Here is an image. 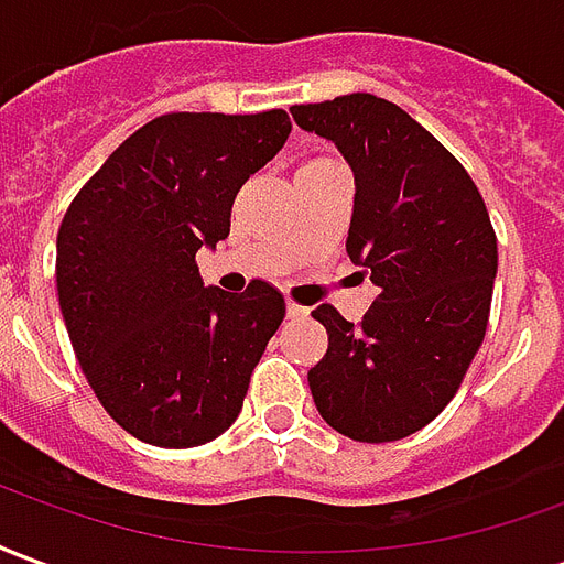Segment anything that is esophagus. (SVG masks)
Returning a JSON list of instances; mask_svg holds the SVG:
<instances>
[{
	"mask_svg": "<svg viewBox=\"0 0 564 564\" xmlns=\"http://www.w3.org/2000/svg\"><path fill=\"white\" fill-rule=\"evenodd\" d=\"M286 317H290V319H305L307 317V307L290 302V305H286Z\"/></svg>",
	"mask_w": 564,
	"mask_h": 564,
	"instance_id": "obj_1",
	"label": "esophagus"
}]
</instances>
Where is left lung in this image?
<instances>
[{
	"label": "left lung",
	"mask_w": 564,
	"mask_h": 564,
	"mask_svg": "<svg viewBox=\"0 0 564 564\" xmlns=\"http://www.w3.org/2000/svg\"><path fill=\"white\" fill-rule=\"evenodd\" d=\"M290 115L350 162L347 253L380 286L359 326L332 305L311 311L329 332L307 371L314 404L354 441L414 435L447 408L484 344L498 271L484 196L432 132L371 93Z\"/></svg>",
	"instance_id": "obj_1"
}]
</instances>
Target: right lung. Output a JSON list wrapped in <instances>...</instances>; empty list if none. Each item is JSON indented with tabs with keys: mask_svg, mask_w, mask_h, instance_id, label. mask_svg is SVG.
Masks as SVG:
<instances>
[{
	"mask_svg": "<svg viewBox=\"0 0 564 564\" xmlns=\"http://www.w3.org/2000/svg\"><path fill=\"white\" fill-rule=\"evenodd\" d=\"M262 115H162L80 186L56 235V293L84 375L117 425L153 447H198L241 414L281 326L283 295L205 286L198 247L229 235L232 202L290 139Z\"/></svg>",
	"mask_w": 564,
	"mask_h": 564,
	"instance_id": "obj_1",
	"label": "right lung"
}]
</instances>
